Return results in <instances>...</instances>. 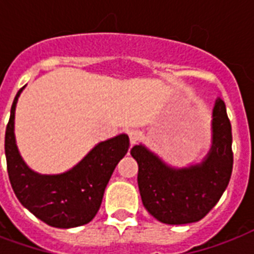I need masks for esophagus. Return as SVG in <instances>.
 <instances>
[{"mask_svg":"<svg viewBox=\"0 0 254 254\" xmlns=\"http://www.w3.org/2000/svg\"><path fill=\"white\" fill-rule=\"evenodd\" d=\"M127 135H129V141H130V145H135V143L139 141V131L135 130V129H131V130L127 131Z\"/></svg>","mask_w":254,"mask_h":254,"instance_id":"34e87169","label":"esophagus"}]
</instances>
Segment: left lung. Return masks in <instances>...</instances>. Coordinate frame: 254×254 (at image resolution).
I'll return each mask as SVG.
<instances>
[{"instance_id":"left-lung-1","label":"left lung","mask_w":254,"mask_h":254,"mask_svg":"<svg viewBox=\"0 0 254 254\" xmlns=\"http://www.w3.org/2000/svg\"><path fill=\"white\" fill-rule=\"evenodd\" d=\"M212 147L195 166L173 169L142 145L130 150L138 163V189L145 208L161 223L189 224L201 220L227 189L233 167L232 127L225 103L213 107Z\"/></svg>"}]
</instances>
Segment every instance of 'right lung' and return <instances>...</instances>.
I'll use <instances>...</instances> for the list:
<instances>
[{
    "label": "right lung",
    "instance_id": "obj_1",
    "mask_svg": "<svg viewBox=\"0 0 254 254\" xmlns=\"http://www.w3.org/2000/svg\"><path fill=\"white\" fill-rule=\"evenodd\" d=\"M18 91L5 133V155L10 183L18 200L34 216L55 228L80 227L99 211L104 191L120 159L127 153L129 138L120 134L100 142L69 171L41 175L26 166L14 138V113Z\"/></svg>",
    "mask_w": 254,
    "mask_h": 254
}]
</instances>
